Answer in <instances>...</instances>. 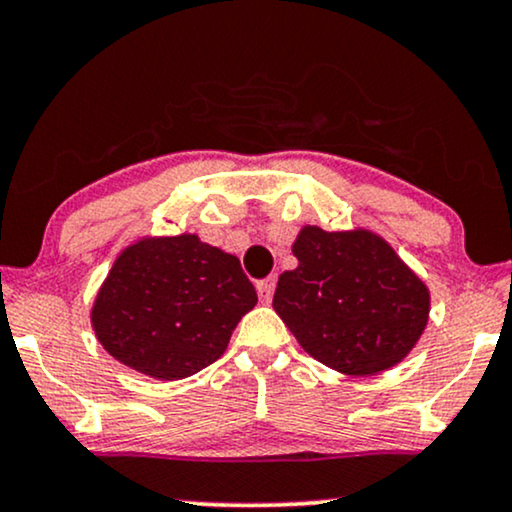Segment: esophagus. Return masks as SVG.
I'll return each instance as SVG.
<instances>
[{"instance_id": "obj_1", "label": "esophagus", "mask_w": 512, "mask_h": 512, "mask_svg": "<svg viewBox=\"0 0 512 512\" xmlns=\"http://www.w3.org/2000/svg\"><path fill=\"white\" fill-rule=\"evenodd\" d=\"M256 294L261 303H270L272 294H275V277H268V280H261L256 284Z\"/></svg>"}]
</instances>
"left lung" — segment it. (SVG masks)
<instances>
[{
    "instance_id": "obj_1",
    "label": "left lung",
    "mask_w": 512,
    "mask_h": 512,
    "mask_svg": "<svg viewBox=\"0 0 512 512\" xmlns=\"http://www.w3.org/2000/svg\"><path fill=\"white\" fill-rule=\"evenodd\" d=\"M298 265L277 280L272 308L310 357L345 376L381 374L426 331L430 289L367 228L303 225Z\"/></svg>"
}]
</instances>
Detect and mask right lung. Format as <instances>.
Instances as JSON below:
<instances>
[{
	"label": "right lung",
	"mask_w": 512,
	"mask_h": 512,
	"mask_svg": "<svg viewBox=\"0 0 512 512\" xmlns=\"http://www.w3.org/2000/svg\"><path fill=\"white\" fill-rule=\"evenodd\" d=\"M256 301L240 258L195 232L141 237L112 263L91 305V327L124 367L181 381L225 353Z\"/></svg>",
	"instance_id": "1"
}]
</instances>
